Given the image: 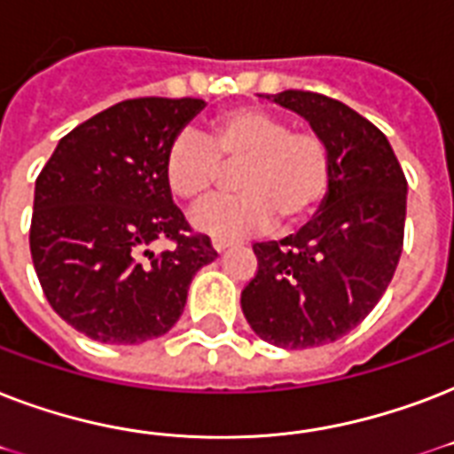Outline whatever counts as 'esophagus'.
<instances>
[{
    "label": "esophagus",
    "instance_id": "esophagus-1",
    "mask_svg": "<svg viewBox=\"0 0 454 454\" xmlns=\"http://www.w3.org/2000/svg\"><path fill=\"white\" fill-rule=\"evenodd\" d=\"M231 245H235V240H228V238H214L212 240V247L216 249V252H223V249L231 247Z\"/></svg>",
    "mask_w": 454,
    "mask_h": 454
}]
</instances>
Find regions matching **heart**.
Masks as SVG:
<instances>
[{"label":"heart","instance_id":"heart-1","mask_svg":"<svg viewBox=\"0 0 454 454\" xmlns=\"http://www.w3.org/2000/svg\"><path fill=\"white\" fill-rule=\"evenodd\" d=\"M235 171V198L214 200L192 214V226L214 238L259 233L278 219L294 228L316 212L330 191L332 155L320 131L254 106L221 110L202 141L178 134L164 151L162 176L174 198L198 205Z\"/></svg>","mask_w":454,"mask_h":454}]
</instances>
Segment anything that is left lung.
<instances>
[{
	"mask_svg": "<svg viewBox=\"0 0 454 454\" xmlns=\"http://www.w3.org/2000/svg\"><path fill=\"white\" fill-rule=\"evenodd\" d=\"M330 145L320 212L280 242H256L242 290L249 327L280 348H313L351 332L377 306L403 252L408 181L388 138L346 103L287 89L269 96Z\"/></svg>",
	"mask_w": 454,
	"mask_h": 454,
	"instance_id": "1",
	"label": "left lung"
}]
</instances>
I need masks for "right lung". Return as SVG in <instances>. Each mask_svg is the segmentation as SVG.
<instances>
[{
  "mask_svg": "<svg viewBox=\"0 0 454 454\" xmlns=\"http://www.w3.org/2000/svg\"><path fill=\"white\" fill-rule=\"evenodd\" d=\"M202 106L160 96L115 103L60 138L39 171L32 263L51 309L94 341L162 337L184 313L192 276L216 256L162 176L167 145ZM157 239L175 247L153 255Z\"/></svg>",
  "mask_w": 454,
  "mask_h": 454,
  "instance_id": "1",
  "label": "right lung"
}]
</instances>
